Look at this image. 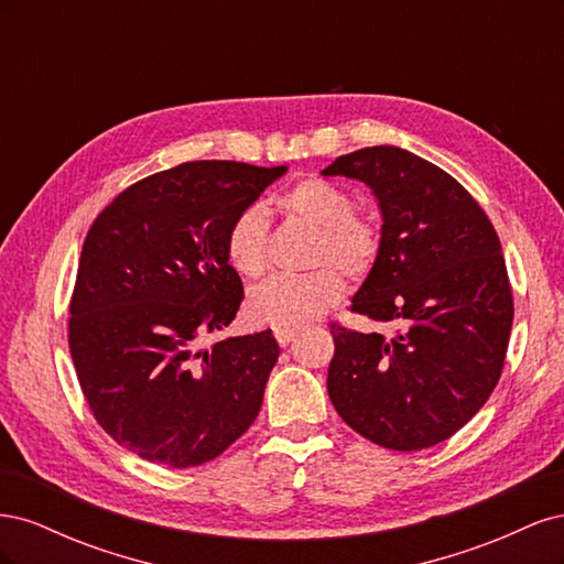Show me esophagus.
<instances>
[{
  "label": "esophagus",
  "instance_id": "34e87169",
  "mask_svg": "<svg viewBox=\"0 0 564 564\" xmlns=\"http://www.w3.org/2000/svg\"><path fill=\"white\" fill-rule=\"evenodd\" d=\"M299 332H301L299 324H272V334H275L280 346H286Z\"/></svg>",
  "mask_w": 564,
  "mask_h": 564
}]
</instances>
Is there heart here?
Listing matches in <instances>:
<instances>
[{
	"label": "heart",
	"mask_w": 564,
	"mask_h": 564,
	"mask_svg": "<svg viewBox=\"0 0 564 564\" xmlns=\"http://www.w3.org/2000/svg\"><path fill=\"white\" fill-rule=\"evenodd\" d=\"M352 204L344 185L322 176H305L275 199L282 214L317 228L311 251V263L317 268L303 275H278L256 286L247 303L253 319L308 322L344 299L346 280L338 267L355 280L377 268L383 249L381 224ZM226 259L242 278H261L268 270V216L259 204H249L230 220Z\"/></svg>",
	"instance_id": "heart-1"
}]
</instances>
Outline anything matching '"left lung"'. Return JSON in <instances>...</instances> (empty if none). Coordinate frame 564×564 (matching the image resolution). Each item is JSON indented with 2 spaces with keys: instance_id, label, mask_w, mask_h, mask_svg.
<instances>
[{
  "instance_id": "obj_1",
  "label": "left lung",
  "mask_w": 564,
  "mask_h": 564,
  "mask_svg": "<svg viewBox=\"0 0 564 564\" xmlns=\"http://www.w3.org/2000/svg\"><path fill=\"white\" fill-rule=\"evenodd\" d=\"M367 183L383 249L350 311L392 336L332 324L327 390L355 433L416 452L452 437L501 379L513 289L499 235L473 195L414 152L373 145L322 172Z\"/></svg>"
}]
</instances>
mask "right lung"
Returning <instances> with one entry per match:
<instances>
[{
  "mask_svg": "<svg viewBox=\"0 0 564 564\" xmlns=\"http://www.w3.org/2000/svg\"><path fill=\"white\" fill-rule=\"evenodd\" d=\"M284 172L185 162L129 185L87 232L67 322L77 381L100 429L152 464H207L259 416L275 336L202 338L245 299L230 220Z\"/></svg>",
  "mask_w": 564,
  "mask_h": 564,
  "instance_id": "1",
  "label": "right lung"
}]
</instances>
